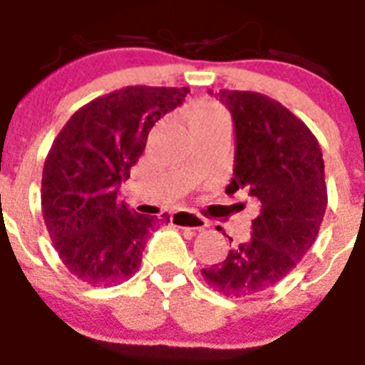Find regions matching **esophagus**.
<instances>
[{
    "instance_id": "esophagus-1",
    "label": "esophagus",
    "mask_w": 365,
    "mask_h": 365,
    "mask_svg": "<svg viewBox=\"0 0 365 365\" xmlns=\"http://www.w3.org/2000/svg\"><path fill=\"white\" fill-rule=\"evenodd\" d=\"M172 225H175V227H180V228H190V230H197V232L205 230V228L208 227L201 215L193 214V212H190V210H182V212H177V214H173Z\"/></svg>"
}]
</instances>
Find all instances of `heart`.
Returning a JSON list of instances; mask_svg holds the SVG:
<instances>
[{
	"instance_id": "obj_1",
	"label": "heart",
	"mask_w": 365,
	"mask_h": 365,
	"mask_svg": "<svg viewBox=\"0 0 365 365\" xmlns=\"http://www.w3.org/2000/svg\"><path fill=\"white\" fill-rule=\"evenodd\" d=\"M186 120H188V125L192 128L193 133H195V131L202 130L206 125L217 124V122H227V117H225V111L217 104L199 100V102H193L188 108V111H186Z\"/></svg>"
}]
</instances>
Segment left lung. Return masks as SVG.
I'll return each mask as SVG.
<instances>
[{
    "label": "left lung",
    "mask_w": 365,
    "mask_h": 365,
    "mask_svg": "<svg viewBox=\"0 0 365 365\" xmlns=\"http://www.w3.org/2000/svg\"><path fill=\"white\" fill-rule=\"evenodd\" d=\"M217 96L235 128L227 193L245 190L259 201V214L250 240L201 274L222 296L243 298L278 285L309 252L324 221L327 186L318 138L294 113L261 93L221 89Z\"/></svg>",
    "instance_id": "obj_1"
}]
</instances>
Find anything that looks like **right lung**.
Listing matches in <instances>:
<instances>
[{"instance_id":"add662e5","label":"right lung","mask_w":365,"mask_h":365,"mask_svg":"<svg viewBox=\"0 0 365 365\" xmlns=\"http://www.w3.org/2000/svg\"><path fill=\"white\" fill-rule=\"evenodd\" d=\"M186 93L124 87L80 108L54 138L41 177L43 221L63 265L87 285H117L140 267L159 219L130 210L118 186L130 179L155 122Z\"/></svg>"}]
</instances>
